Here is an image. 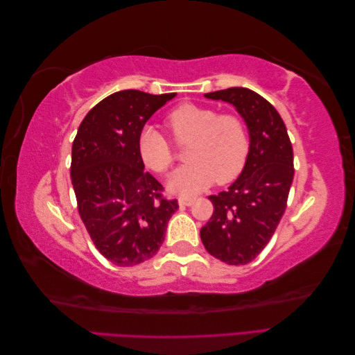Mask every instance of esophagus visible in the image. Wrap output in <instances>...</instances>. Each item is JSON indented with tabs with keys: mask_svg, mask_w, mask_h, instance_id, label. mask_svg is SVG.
I'll return each instance as SVG.
<instances>
[{
	"mask_svg": "<svg viewBox=\"0 0 355 355\" xmlns=\"http://www.w3.org/2000/svg\"><path fill=\"white\" fill-rule=\"evenodd\" d=\"M194 198H188V197H182V198H179V206L180 207H189V206H192V204H194Z\"/></svg>",
	"mask_w": 355,
	"mask_h": 355,
	"instance_id": "1",
	"label": "esophagus"
}]
</instances>
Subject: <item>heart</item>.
<instances>
[{
	"mask_svg": "<svg viewBox=\"0 0 355 355\" xmlns=\"http://www.w3.org/2000/svg\"><path fill=\"white\" fill-rule=\"evenodd\" d=\"M168 125L178 144L187 148L188 164L178 168L168 180L170 191L194 196L214 184H230L245 167L250 137L245 123L235 114L196 103H184L168 115ZM137 153L142 163L155 173H166L173 164L167 139L148 125L139 135Z\"/></svg>",
	"mask_w": 355,
	"mask_h": 355,
	"instance_id": "obj_1",
	"label": "heart"
}]
</instances>
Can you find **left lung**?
Listing matches in <instances>:
<instances>
[{
	"instance_id": "8db88e82",
	"label": "left lung",
	"mask_w": 355,
	"mask_h": 355,
	"mask_svg": "<svg viewBox=\"0 0 355 355\" xmlns=\"http://www.w3.org/2000/svg\"><path fill=\"white\" fill-rule=\"evenodd\" d=\"M204 96L231 103L243 116L250 154L237 180L209 197L214 210L200 237L216 259L244 265L265 249L286 210L295 175L293 148L280 114L261 94L231 87Z\"/></svg>"
}]
</instances>
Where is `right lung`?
<instances>
[{
    "label": "right lung",
    "instance_id": "add662e5",
    "mask_svg": "<svg viewBox=\"0 0 355 355\" xmlns=\"http://www.w3.org/2000/svg\"><path fill=\"white\" fill-rule=\"evenodd\" d=\"M176 93L116 92L84 116L72 144L71 179L90 239L118 266L142 263L164 241L179 206L145 171L137 139L145 123Z\"/></svg>",
    "mask_w": 355,
    "mask_h": 355
}]
</instances>
